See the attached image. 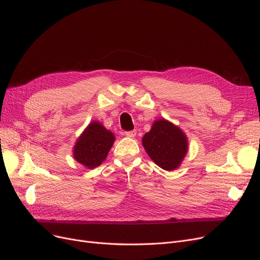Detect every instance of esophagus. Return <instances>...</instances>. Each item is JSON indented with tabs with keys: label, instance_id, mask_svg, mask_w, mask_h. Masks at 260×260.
Masks as SVG:
<instances>
[{
	"label": "esophagus",
	"instance_id": "obj_1",
	"mask_svg": "<svg viewBox=\"0 0 260 260\" xmlns=\"http://www.w3.org/2000/svg\"><path fill=\"white\" fill-rule=\"evenodd\" d=\"M124 135H125V137H128V138H135L137 136V131L136 130L127 131V132H124Z\"/></svg>",
	"mask_w": 260,
	"mask_h": 260
}]
</instances>
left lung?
<instances>
[{
	"label": "left lung",
	"mask_w": 260,
	"mask_h": 260,
	"mask_svg": "<svg viewBox=\"0 0 260 260\" xmlns=\"http://www.w3.org/2000/svg\"><path fill=\"white\" fill-rule=\"evenodd\" d=\"M142 145L149 158L167 171L181 166L188 149L187 137L182 129L165 118L153 122L142 139Z\"/></svg>",
	"instance_id": "8db88e82"
}]
</instances>
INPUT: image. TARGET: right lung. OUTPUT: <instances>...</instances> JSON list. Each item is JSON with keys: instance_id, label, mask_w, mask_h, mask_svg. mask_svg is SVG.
I'll return each instance as SVG.
<instances>
[{"instance_id": "add662e5", "label": "right lung", "mask_w": 260, "mask_h": 260, "mask_svg": "<svg viewBox=\"0 0 260 260\" xmlns=\"http://www.w3.org/2000/svg\"><path fill=\"white\" fill-rule=\"evenodd\" d=\"M115 142V136L100 121H91L73 148L74 158L88 169L99 167Z\"/></svg>"}]
</instances>
